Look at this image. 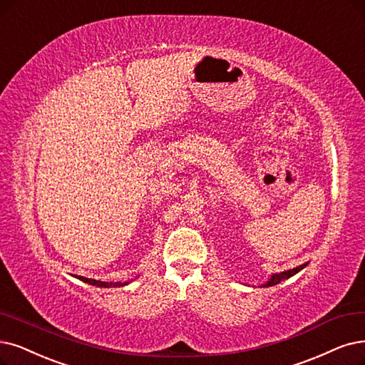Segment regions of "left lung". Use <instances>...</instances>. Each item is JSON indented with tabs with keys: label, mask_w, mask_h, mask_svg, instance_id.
<instances>
[{
	"label": "left lung",
	"mask_w": 365,
	"mask_h": 365,
	"mask_svg": "<svg viewBox=\"0 0 365 365\" xmlns=\"http://www.w3.org/2000/svg\"><path fill=\"white\" fill-rule=\"evenodd\" d=\"M305 267H307V264H302V265H299V267H297V268H294V269H287V271H283V272L272 274V275H271V279H269L265 284H262V286H264V287H269V286H274V284H279L280 282H283V280L289 279V277L295 275L297 272H299V271H301V269H304Z\"/></svg>",
	"instance_id": "obj_1"
}]
</instances>
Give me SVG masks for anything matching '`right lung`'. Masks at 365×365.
<instances>
[{"instance_id": "add662e5", "label": "right lung", "mask_w": 365, "mask_h": 365, "mask_svg": "<svg viewBox=\"0 0 365 365\" xmlns=\"http://www.w3.org/2000/svg\"><path fill=\"white\" fill-rule=\"evenodd\" d=\"M76 279H79V280H82V282H85V283H88V284H93V286H97V287H110V286H113V287H116V286H125V284H128V282H125V283H106V282H98V280H93V279H86V277H78L76 275Z\"/></svg>"}]
</instances>
